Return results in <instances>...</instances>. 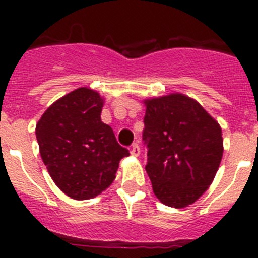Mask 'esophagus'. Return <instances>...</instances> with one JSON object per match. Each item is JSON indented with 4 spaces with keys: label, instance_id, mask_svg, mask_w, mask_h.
I'll use <instances>...</instances> for the list:
<instances>
[{
    "label": "esophagus",
    "instance_id": "esophagus-1",
    "mask_svg": "<svg viewBox=\"0 0 258 258\" xmlns=\"http://www.w3.org/2000/svg\"><path fill=\"white\" fill-rule=\"evenodd\" d=\"M131 154L133 155V156H140V154H141V149H140V146H138V143H134V145L132 146Z\"/></svg>",
    "mask_w": 258,
    "mask_h": 258
}]
</instances>
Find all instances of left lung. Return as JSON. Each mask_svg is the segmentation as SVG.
<instances>
[{
  "instance_id": "left-lung-1",
  "label": "left lung",
  "mask_w": 258,
  "mask_h": 258,
  "mask_svg": "<svg viewBox=\"0 0 258 258\" xmlns=\"http://www.w3.org/2000/svg\"><path fill=\"white\" fill-rule=\"evenodd\" d=\"M143 103L146 172L154 194L172 208L191 206L216 177L223 154L222 129L199 102L182 93Z\"/></svg>"
}]
</instances>
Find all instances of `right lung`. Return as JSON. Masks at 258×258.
<instances>
[{"label": "right lung", "instance_id": "1", "mask_svg": "<svg viewBox=\"0 0 258 258\" xmlns=\"http://www.w3.org/2000/svg\"><path fill=\"white\" fill-rule=\"evenodd\" d=\"M103 97L77 88L59 98L36 125L41 159L59 190L75 200L98 197L116 178L129 151L101 120Z\"/></svg>", "mask_w": 258, "mask_h": 258}]
</instances>
